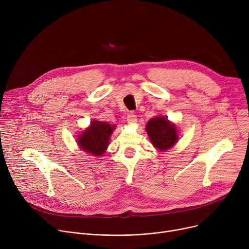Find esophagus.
Masks as SVG:
<instances>
[{
	"mask_svg": "<svg viewBox=\"0 0 249 249\" xmlns=\"http://www.w3.org/2000/svg\"><path fill=\"white\" fill-rule=\"evenodd\" d=\"M127 122L129 124H135L137 122V116L134 113H129L127 115Z\"/></svg>",
	"mask_w": 249,
	"mask_h": 249,
	"instance_id": "34e87169",
	"label": "esophagus"
}]
</instances>
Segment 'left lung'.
<instances>
[{
	"label": "left lung",
	"instance_id": "left-lung-1",
	"mask_svg": "<svg viewBox=\"0 0 249 249\" xmlns=\"http://www.w3.org/2000/svg\"><path fill=\"white\" fill-rule=\"evenodd\" d=\"M146 131L154 145L160 151H167L178 141V131L175 124L164 116H157L147 123Z\"/></svg>",
	"mask_w": 249,
	"mask_h": 249
}]
</instances>
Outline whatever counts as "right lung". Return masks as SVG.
I'll use <instances>...</instances> for the list:
<instances>
[{"label": "right lung", "mask_w": 249, "mask_h": 249, "mask_svg": "<svg viewBox=\"0 0 249 249\" xmlns=\"http://www.w3.org/2000/svg\"><path fill=\"white\" fill-rule=\"evenodd\" d=\"M114 129L115 125L92 120L90 125L79 136L77 143L84 152L90 154V156L100 157L106 152Z\"/></svg>", "instance_id": "add662e5"}]
</instances>
